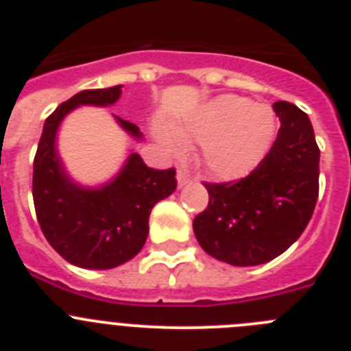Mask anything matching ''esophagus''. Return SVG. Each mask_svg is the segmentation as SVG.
Wrapping results in <instances>:
<instances>
[{"label":"esophagus","instance_id":"obj_1","mask_svg":"<svg viewBox=\"0 0 351 351\" xmlns=\"http://www.w3.org/2000/svg\"><path fill=\"white\" fill-rule=\"evenodd\" d=\"M190 176H188V173L184 172V170H179L178 172V184L179 186H184V184H188V182H190Z\"/></svg>","mask_w":351,"mask_h":351}]
</instances>
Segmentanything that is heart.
<instances>
[{
    "mask_svg": "<svg viewBox=\"0 0 351 351\" xmlns=\"http://www.w3.org/2000/svg\"><path fill=\"white\" fill-rule=\"evenodd\" d=\"M274 126L271 107L251 104L243 96L223 95L173 126V135L160 133V138L172 153L181 151L179 141H198L206 169L219 179H235L262 160Z\"/></svg>",
    "mask_w": 351,
    "mask_h": 351,
    "instance_id": "heart-1",
    "label": "heart"
}]
</instances>
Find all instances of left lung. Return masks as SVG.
<instances>
[{"label":"left lung","mask_w":351,"mask_h":351,"mask_svg":"<svg viewBox=\"0 0 351 351\" xmlns=\"http://www.w3.org/2000/svg\"><path fill=\"white\" fill-rule=\"evenodd\" d=\"M280 132L250 176L235 182H204L206 210L193 219L198 244L216 260L250 267L271 262L308 226L318 198L320 149L308 114L276 101Z\"/></svg>","instance_id":"1"}]
</instances>
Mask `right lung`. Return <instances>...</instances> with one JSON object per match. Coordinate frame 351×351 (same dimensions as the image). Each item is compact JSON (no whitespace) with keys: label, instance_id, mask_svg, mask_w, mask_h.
<instances>
[{"label":"right lung","instance_id":"1","mask_svg":"<svg viewBox=\"0 0 351 351\" xmlns=\"http://www.w3.org/2000/svg\"><path fill=\"white\" fill-rule=\"evenodd\" d=\"M123 86L86 89L61 104L45 119L35 161L33 202L40 228L66 262L82 269H112L128 262L144 246L149 214L160 200L176 191V170H156L130 153L112 181L84 188L71 181L56 149L61 121L80 105L110 107ZM116 117L119 126L141 141L137 125Z\"/></svg>","mask_w":351,"mask_h":351}]
</instances>
